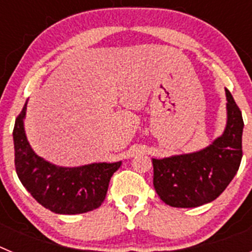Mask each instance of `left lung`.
<instances>
[{
  "instance_id": "left-lung-1",
  "label": "left lung",
  "mask_w": 252,
  "mask_h": 252,
  "mask_svg": "<svg viewBox=\"0 0 252 252\" xmlns=\"http://www.w3.org/2000/svg\"><path fill=\"white\" fill-rule=\"evenodd\" d=\"M223 135L203 150L153 159L154 188L164 203L192 208L215 201L236 175L242 159L244 120L230 91Z\"/></svg>"
}]
</instances>
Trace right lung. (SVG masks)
I'll use <instances>...</instances> for the list:
<instances>
[{"instance_id": "right-lung-1", "label": "right lung", "mask_w": 252, "mask_h": 252, "mask_svg": "<svg viewBox=\"0 0 252 252\" xmlns=\"http://www.w3.org/2000/svg\"><path fill=\"white\" fill-rule=\"evenodd\" d=\"M26 103L13 127L15 168L22 186L40 204L59 215H78L103 203L110 179L121 161L62 168L37 157L24 131Z\"/></svg>"}]
</instances>
